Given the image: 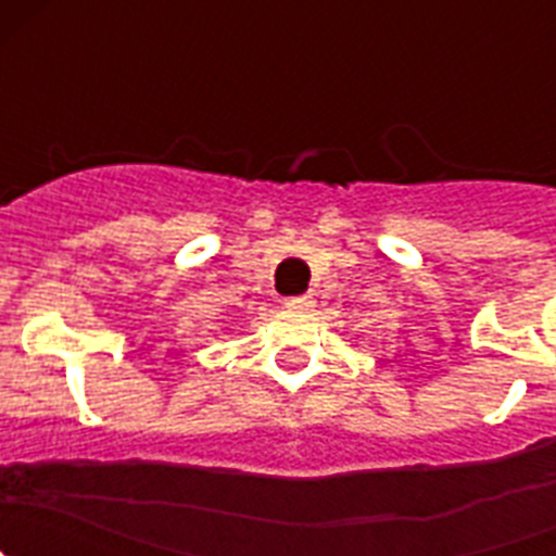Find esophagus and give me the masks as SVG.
Wrapping results in <instances>:
<instances>
[{
	"label": "esophagus",
	"instance_id": "esophagus-1",
	"mask_svg": "<svg viewBox=\"0 0 556 556\" xmlns=\"http://www.w3.org/2000/svg\"><path fill=\"white\" fill-rule=\"evenodd\" d=\"M283 306L292 308V312H308V308H314V298L312 294H294V298L283 301Z\"/></svg>",
	"mask_w": 556,
	"mask_h": 556
}]
</instances>
